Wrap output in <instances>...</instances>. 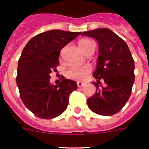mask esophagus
Wrapping results in <instances>:
<instances>
[{
  "mask_svg": "<svg viewBox=\"0 0 149 149\" xmlns=\"http://www.w3.org/2000/svg\"><path fill=\"white\" fill-rule=\"evenodd\" d=\"M77 84V86H78V87H82V86H84V85H85V84H84V83L80 82V81H78Z\"/></svg>",
  "mask_w": 149,
  "mask_h": 149,
  "instance_id": "1",
  "label": "esophagus"
}]
</instances>
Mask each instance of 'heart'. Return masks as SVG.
Returning <instances> with one entry per match:
<instances>
[{"instance_id":"obj_1","label":"heart","mask_w":149,"mask_h":149,"mask_svg":"<svg viewBox=\"0 0 149 149\" xmlns=\"http://www.w3.org/2000/svg\"><path fill=\"white\" fill-rule=\"evenodd\" d=\"M93 45H95L94 42L90 39H84L79 42V46L84 52ZM91 70L92 68L89 65H82V66H72L67 72V76L69 78L74 80H84L87 77Z\"/></svg>"}]
</instances>
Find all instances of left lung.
Listing matches in <instances>:
<instances>
[{"instance_id": "left-lung-1", "label": "left lung", "mask_w": 149, "mask_h": 149, "mask_svg": "<svg viewBox=\"0 0 149 149\" xmlns=\"http://www.w3.org/2000/svg\"><path fill=\"white\" fill-rule=\"evenodd\" d=\"M81 35L95 39L99 48L93 73L98 79L93 83L96 93L88 98V106L98 115H113L122 110L131 94L135 75L131 51L125 42L110 29H95ZM100 79L105 81V86L98 88Z\"/></svg>"}]
</instances>
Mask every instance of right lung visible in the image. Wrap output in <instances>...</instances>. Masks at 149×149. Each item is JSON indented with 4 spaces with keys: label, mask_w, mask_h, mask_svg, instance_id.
Listing matches in <instances>:
<instances>
[{
    "label": "right lung",
    "mask_w": 149,
    "mask_h": 149,
    "mask_svg": "<svg viewBox=\"0 0 149 149\" xmlns=\"http://www.w3.org/2000/svg\"><path fill=\"white\" fill-rule=\"evenodd\" d=\"M81 32L51 30L29 41L18 60L16 84L21 98L29 110L39 118L53 119L65 111L77 83L63 77L58 85L50 83L56 72L62 48Z\"/></svg>",
    "instance_id": "obj_1"
}]
</instances>
